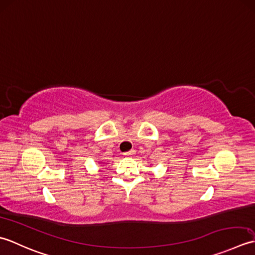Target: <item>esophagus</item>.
I'll return each mask as SVG.
<instances>
[{"mask_svg":"<svg viewBox=\"0 0 255 255\" xmlns=\"http://www.w3.org/2000/svg\"><path fill=\"white\" fill-rule=\"evenodd\" d=\"M134 154H135V150H134V149H132V150H128V152L124 153V155H126V156H133Z\"/></svg>","mask_w":255,"mask_h":255,"instance_id":"1","label":"esophagus"}]
</instances>
